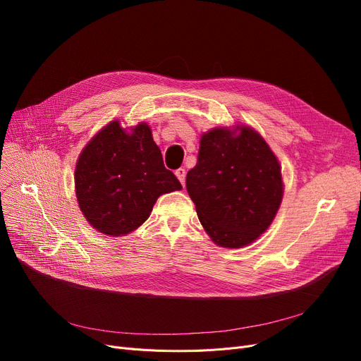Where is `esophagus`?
I'll use <instances>...</instances> for the list:
<instances>
[{"label": "esophagus", "instance_id": "1", "mask_svg": "<svg viewBox=\"0 0 361 361\" xmlns=\"http://www.w3.org/2000/svg\"><path fill=\"white\" fill-rule=\"evenodd\" d=\"M176 176L178 177V180L181 181V184L184 185V184H185V169H184V168H178V169L176 171Z\"/></svg>", "mask_w": 361, "mask_h": 361}]
</instances>
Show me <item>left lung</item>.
Masks as SVG:
<instances>
[{
	"mask_svg": "<svg viewBox=\"0 0 361 361\" xmlns=\"http://www.w3.org/2000/svg\"><path fill=\"white\" fill-rule=\"evenodd\" d=\"M238 135L214 128L202 136L185 187L200 224L222 247H243L271 225L282 200L281 168L250 127Z\"/></svg>",
	"mask_w": 361,
	"mask_h": 361,
	"instance_id": "obj_1",
	"label": "left lung"
}]
</instances>
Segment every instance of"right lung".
<instances>
[{
	"mask_svg": "<svg viewBox=\"0 0 361 361\" xmlns=\"http://www.w3.org/2000/svg\"><path fill=\"white\" fill-rule=\"evenodd\" d=\"M75 195L93 228L123 235L140 226L157 199L181 190L178 178L165 168L147 124L127 133L109 123L83 149L75 165Z\"/></svg>",
	"mask_w": 361,
	"mask_h": 361,
	"instance_id": "add662e5",
	"label": "right lung"
}]
</instances>
